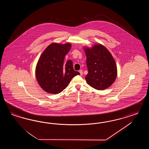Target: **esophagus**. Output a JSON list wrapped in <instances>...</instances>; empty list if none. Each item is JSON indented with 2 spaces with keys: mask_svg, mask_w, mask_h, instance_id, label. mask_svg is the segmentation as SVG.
Returning a JSON list of instances; mask_svg holds the SVG:
<instances>
[{
  "mask_svg": "<svg viewBox=\"0 0 149 149\" xmlns=\"http://www.w3.org/2000/svg\"><path fill=\"white\" fill-rule=\"evenodd\" d=\"M79 72H80V75H82V74H83V72H82V70H79Z\"/></svg>",
  "mask_w": 149,
  "mask_h": 149,
  "instance_id": "esophagus-1",
  "label": "esophagus"
}]
</instances>
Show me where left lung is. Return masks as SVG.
Instances as JSON below:
<instances>
[{
	"instance_id": "left-lung-1",
	"label": "left lung",
	"mask_w": 149,
	"mask_h": 149,
	"mask_svg": "<svg viewBox=\"0 0 149 149\" xmlns=\"http://www.w3.org/2000/svg\"><path fill=\"white\" fill-rule=\"evenodd\" d=\"M86 53L88 74L87 83L98 90L111 86L117 77V66L113 56L103 45L95 44L91 48L84 47Z\"/></svg>"
}]
</instances>
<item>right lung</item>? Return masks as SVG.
<instances>
[{
	"label": "right lung",
	"instance_id": "obj_1",
	"mask_svg": "<svg viewBox=\"0 0 149 149\" xmlns=\"http://www.w3.org/2000/svg\"><path fill=\"white\" fill-rule=\"evenodd\" d=\"M71 47L70 43H52L42 53L36 64V75L39 85L45 92L59 93L72 78L80 74L74 70L71 60L64 61Z\"/></svg>",
	"mask_w": 149,
	"mask_h": 149
}]
</instances>
